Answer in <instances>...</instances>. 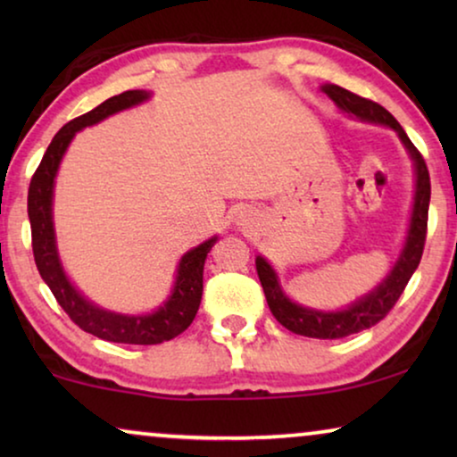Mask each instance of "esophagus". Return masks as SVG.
<instances>
[{"instance_id":"obj_1","label":"esophagus","mask_w":457,"mask_h":457,"mask_svg":"<svg viewBox=\"0 0 457 457\" xmlns=\"http://www.w3.org/2000/svg\"><path fill=\"white\" fill-rule=\"evenodd\" d=\"M239 224H249V214H247V212H241V214H239Z\"/></svg>"}]
</instances>
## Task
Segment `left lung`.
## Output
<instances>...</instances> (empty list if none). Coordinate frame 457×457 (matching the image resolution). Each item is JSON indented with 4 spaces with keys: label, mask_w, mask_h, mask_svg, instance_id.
<instances>
[{
    "label": "left lung",
    "mask_w": 457,
    "mask_h": 457,
    "mask_svg": "<svg viewBox=\"0 0 457 457\" xmlns=\"http://www.w3.org/2000/svg\"><path fill=\"white\" fill-rule=\"evenodd\" d=\"M320 89L333 99L337 108L345 114L358 118L360 122L380 124V127H389L397 133L399 141L403 143L405 152L414 162V204H411V214L408 224V235H405L403 247L399 252L395 264L389 270V274L378 283L370 293L355 299L352 305L343 310L324 312L316 308H308V305H299L289 299V295L283 291L278 283V274L270 266L264 255L255 258V270H258L262 289H264L268 308H270L272 316L289 328L291 333L312 337V339H341V337L355 335L360 330H366L374 327V324L383 320L389 314L393 305L397 303L399 295H402L405 285L411 278V274L420 264L424 241H427V222H428V204H430V177L424 164V158L420 152L410 141L395 118L386 112L383 105L364 99L355 93L343 89L339 85H322Z\"/></svg>",
    "instance_id": "obj_1"
}]
</instances>
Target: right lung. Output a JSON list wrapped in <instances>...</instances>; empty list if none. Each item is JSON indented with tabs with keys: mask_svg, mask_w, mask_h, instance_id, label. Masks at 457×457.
Segmentation results:
<instances>
[{
	"mask_svg": "<svg viewBox=\"0 0 457 457\" xmlns=\"http://www.w3.org/2000/svg\"><path fill=\"white\" fill-rule=\"evenodd\" d=\"M149 97H152V93L143 89L124 91L120 96L105 99L96 110L64 124L49 143L47 152L43 155L29 187V220L30 235H33V255L41 278L52 289L62 310L85 333L96 335L104 341L129 343V345H158V343L174 339L189 327L197 314L199 303H202L205 258H208L218 237L199 243L197 247L189 249L180 258L170 295L154 312H149V314H120V312L105 310L102 305L93 303L91 299H87L72 285L64 266H62L54 228V187L62 158H64L68 145H71L79 130L93 127V124L102 122L122 110L135 108V105L147 102Z\"/></svg>",
	"mask_w": 457,
	"mask_h": 457,
	"instance_id": "obj_1",
	"label": "right lung"
}]
</instances>
